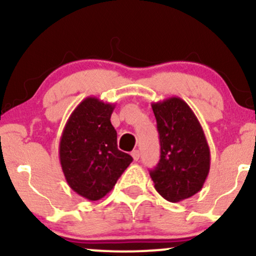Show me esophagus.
<instances>
[{"instance_id": "34e87169", "label": "esophagus", "mask_w": 256, "mask_h": 256, "mask_svg": "<svg viewBox=\"0 0 256 256\" xmlns=\"http://www.w3.org/2000/svg\"><path fill=\"white\" fill-rule=\"evenodd\" d=\"M131 155H132V158H134V161H137L138 158H140V150H132V152H131Z\"/></svg>"}]
</instances>
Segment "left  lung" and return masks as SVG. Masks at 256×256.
<instances>
[{"mask_svg": "<svg viewBox=\"0 0 256 256\" xmlns=\"http://www.w3.org/2000/svg\"><path fill=\"white\" fill-rule=\"evenodd\" d=\"M160 138V161L150 171L154 188L170 202L198 194L210 173V152L192 108L179 98L154 102Z\"/></svg>", "mask_w": 256, "mask_h": 256, "instance_id": "1", "label": "left lung"}]
</instances>
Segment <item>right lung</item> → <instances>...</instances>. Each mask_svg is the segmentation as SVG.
<instances>
[{
	"label": "right lung",
	"mask_w": 256,
	"mask_h": 256,
	"mask_svg": "<svg viewBox=\"0 0 256 256\" xmlns=\"http://www.w3.org/2000/svg\"><path fill=\"white\" fill-rule=\"evenodd\" d=\"M116 106L86 98L72 112L60 138L58 155L70 188L89 201L104 198L132 158L119 150L110 122Z\"/></svg>",
	"instance_id": "obj_1"
}]
</instances>
